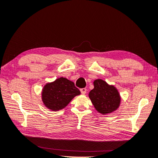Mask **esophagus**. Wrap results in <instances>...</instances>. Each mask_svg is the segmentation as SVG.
Returning <instances> with one entry per match:
<instances>
[{
    "mask_svg": "<svg viewBox=\"0 0 158 158\" xmlns=\"http://www.w3.org/2000/svg\"><path fill=\"white\" fill-rule=\"evenodd\" d=\"M80 91H81V94H85V93H86V91H87V89H86V88H81V89H80Z\"/></svg>",
    "mask_w": 158,
    "mask_h": 158,
    "instance_id": "esophagus-1",
    "label": "esophagus"
}]
</instances>
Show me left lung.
<instances>
[{
  "label": "left lung",
  "mask_w": 158,
  "mask_h": 158,
  "mask_svg": "<svg viewBox=\"0 0 158 158\" xmlns=\"http://www.w3.org/2000/svg\"><path fill=\"white\" fill-rule=\"evenodd\" d=\"M93 84L94 88L89 92L88 97L96 110L106 115L118 110L121 103L118 89L101 79L94 80Z\"/></svg>",
  "instance_id": "1"
}]
</instances>
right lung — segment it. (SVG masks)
<instances>
[{"label":"right lung","mask_w":158,"mask_h":158,"mask_svg":"<svg viewBox=\"0 0 158 158\" xmlns=\"http://www.w3.org/2000/svg\"><path fill=\"white\" fill-rule=\"evenodd\" d=\"M80 94L81 92L74 82L63 77L46 83L41 92L43 105L53 112L63 110L76 96Z\"/></svg>","instance_id":"add662e5"}]
</instances>
